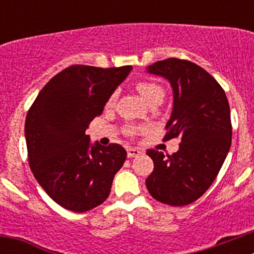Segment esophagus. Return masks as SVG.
Masks as SVG:
<instances>
[{
    "mask_svg": "<svg viewBox=\"0 0 254 254\" xmlns=\"http://www.w3.org/2000/svg\"><path fill=\"white\" fill-rule=\"evenodd\" d=\"M142 154L140 149H136V147H129L127 149V155H128V158H134V156H138V155Z\"/></svg>",
    "mask_w": 254,
    "mask_h": 254,
    "instance_id": "obj_1",
    "label": "esophagus"
}]
</instances>
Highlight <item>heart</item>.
Masks as SVG:
<instances>
[{"mask_svg":"<svg viewBox=\"0 0 254 254\" xmlns=\"http://www.w3.org/2000/svg\"><path fill=\"white\" fill-rule=\"evenodd\" d=\"M136 89H137L138 93L141 94V96L143 98V100L147 103L149 105H151L152 103L155 102H163L164 98V89L163 86H160L159 84L154 81H147V80H142V81H138L136 84ZM117 99V93L114 91L111 96H109V99L107 102V107H112V105L116 103ZM140 131V127L133 125L126 126L125 132L127 134H134L137 133Z\"/></svg>","mask_w":254,"mask_h":254,"instance_id":"1","label":"heart"}]
</instances>
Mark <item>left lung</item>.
<instances>
[{
    "mask_svg": "<svg viewBox=\"0 0 254 254\" xmlns=\"http://www.w3.org/2000/svg\"><path fill=\"white\" fill-rule=\"evenodd\" d=\"M147 72L167 78L173 89V111L164 140L181 137L174 154L146 151L154 161L147 190L159 202L190 205L212 185L232 145L228 98L219 82L190 61H158Z\"/></svg>",
    "mask_w": 254,
    "mask_h": 254,
    "instance_id": "left-lung-1",
    "label": "left lung"
}]
</instances>
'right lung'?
I'll return each mask as SVG.
<instances>
[{
	"label": "right lung",
	"mask_w": 254,
	"mask_h": 254,
	"mask_svg": "<svg viewBox=\"0 0 254 254\" xmlns=\"http://www.w3.org/2000/svg\"><path fill=\"white\" fill-rule=\"evenodd\" d=\"M131 69L67 67L47 82L26 114L31 172L47 194L66 210L85 212L111 193L127 151L118 143H91L85 131Z\"/></svg>",
	"instance_id": "obj_1"
}]
</instances>
